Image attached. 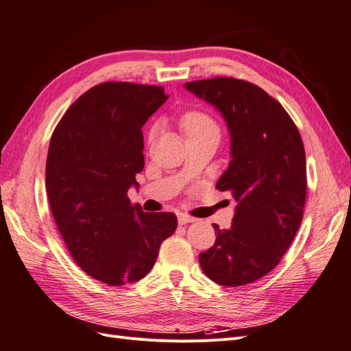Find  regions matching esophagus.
I'll return each instance as SVG.
<instances>
[{
	"label": "esophagus",
	"mask_w": 351,
	"mask_h": 351,
	"mask_svg": "<svg viewBox=\"0 0 351 351\" xmlns=\"http://www.w3.org/2000/svg\"><path fill=\"white\" fill-rule=\"evenodd\" d=\"M195 221V218H193V217H190V215H186V213H179V217H178V222L179 223H190V222H194Z\"/></svg>",
	"instance_id": "34e87169"
}]
</instances>
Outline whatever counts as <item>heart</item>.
Returning a JSON list of instances; mask_svg holds the SVG:
<instances>
[{
  "instance_id": "b5f03b06",
  "label": "heart",
  "mask_w": 351,
  "mask_h": 351,
  "mask_svg": "<svg viewBox=\"0 0 351 351\" xmlns=\"http://www.w3.org/2000/svg\"><path fill=\"white\" fill-rule=\"evenodd\" d=\"M181 125L184 132L188 134H193L195 132H200L204 129H217V125L209 119L208 115H204L202 112H188L182 117Z\"/></svg>"
}]
</instances>
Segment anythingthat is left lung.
<instances>
[{"mask_svg":"<svg viewBox=\"0 0 351 351\" xmlns=\"http://www.w3.org/2000/svg\"><path fill=\"white\" fill-rule=\"evenodd\" d=\"M184 87L226 120L231 161L217 188L237 203L228 230L213 223L217 240L199 255L200 265L218 285L252 283L280 263L301 226L307 191L301 134L285 108L252 83L218 77Z\"/></svg>","mask_w":351,"mask_h":351,"instance_id":"obj_1","label":"left lung"}]
</instances>
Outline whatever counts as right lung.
I'll list each match as a JSON object with an SVG mask.
<instances>
[{"instance_id":"1","label":"right lung","mask_w":351,"mask_h":351,"mask_svg":"<svg viewBox=\"0 0 351 351\" xmlns=\"http://www.w3.org/2000/svg\"><path fill=\"white\" fill-rule=\"evenodd\" d=\"M166 101L158 86L102 83L69 106L51 134L53 218L78 267L106 285L145 277L178 226L173 213H147L128 197L145 165L142 128Z\"/></svg>"}]
</instances>
